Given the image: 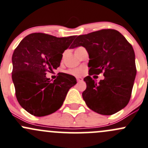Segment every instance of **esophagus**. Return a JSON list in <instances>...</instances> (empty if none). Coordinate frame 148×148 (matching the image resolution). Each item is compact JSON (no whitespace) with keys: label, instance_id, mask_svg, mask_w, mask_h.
Masks as SVG:
<instances>
[{"label":"esophagus","instance_id":"esophagus-1","mask_svg":"<svg viewBox=\"0 0 148 148\" xmlns=\"http://www.w3.org/2000/svg\"><path fill=\"white\" fill-rule=\"evenodd\" d=\"M77 82H82L83 81V78L82 77H77Z\"/></svg>","mask_w":148,"mask_h":148}]
</instances>
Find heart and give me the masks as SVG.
Segmentation results:
<instances>
[{"label":"heart","mask_w":148,"mask_h":148,"mask_svg":"<svg viewBox=\"0 0 148 148\" xmlns=\"http://www.w3.org/2000/svg\"><path fill=\"white\" fill-rule=\"evenodd\" d=\"M82 47H78V48H76L75 50L79 49ZM67 73L71 74H74V75H79V74H82L83 73V70L81 69H71V70L67 71Z\"/></svg>","instance_id":"1"}]
</instances>
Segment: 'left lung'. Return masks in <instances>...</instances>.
<instances>
[{
  "instance_id": "8db88e82",
  "label": "left lung",
  "mask_w": 148,
  "mask_h": 148,
  "mask_svg": "<svg viewBox=\"0 0 148 148\" xmlns=\"http://www.w3.org/2000/svg\"><path fill=\"white\" fill-rule=\"evenodd\" d=\"M83 46L89 56V76L83 99L90 110L112 115L124 108L131 96L136 75L132 45L114 29H102L77 36L71 48ZM103 72L105 79L96 83L90 75Z\"/></svg>"
}]
</instances>
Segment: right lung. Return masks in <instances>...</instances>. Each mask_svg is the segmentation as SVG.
I'll use <instances>...</instances> for the list:
<instances>
[{
	"label": "right lung",
	"mask_w": 148,
	"mask_h": 148,
	"mask_svg": "<svg viewBox=\"0 0 148 148\" xmlns=\"http://www.w3.org/2000/svg\"><path fill=\"white\" fill-rule=\"evenodd\" d=\"M74 38L34 33L24 38L14 50L12 79L16 98L31 114L43 116L56 112L69 88L77 84L74 76L64 73H60L53 82L45 76L60 66L62 53Z\"/></svg>",
	"instance_id": "1"
}]
</instances>
